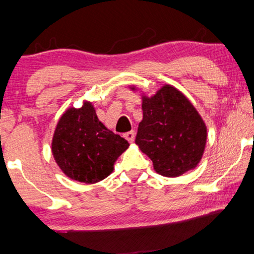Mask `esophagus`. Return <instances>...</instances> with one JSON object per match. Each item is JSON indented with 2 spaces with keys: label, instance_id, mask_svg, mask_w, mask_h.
Returning a JSON list of instances; mask_svg holds the SVG:
<instances>
[{
  "label": "esophagus",
  "instance_id": "34e87169",
  "mask_svg": "<svg viewBox=\"0 0 254 254\" xmlns=\"http://www.w3.org/2000/svg\"><path fill=\"white\" fill-rule=\"evenodd\" d=\"M135 136H136L135 131H129V132H127V133H125V135H124L125 138L129 140L130 143H132L133 140H135Z\"/></svg>",
  "mask_w": 254,
  "mask_h": 254
}]
</instances>
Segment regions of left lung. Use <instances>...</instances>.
<instances>
[{
	"instance_id": "1",
	"label": "left lung",
	"mask_w": 254,
	"mask_h": 254,
	"mask_svg": "<svg viewBox=\"0 0 254 254\" xmlns=\"http://www.w3.org/2000/svg\"><path fill=\"white\" fill-rule=\"evenodd\" d=\"M142 110L136 144L155 172L177 177L194 169L203 156L207 127L188 98L166 84L154 96L142 94Z\"/></svg>"
}]
</instances>
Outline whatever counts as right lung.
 Returning a JSON list of instances; mask_svg holds the SVG:
<instances>
[{
    "instance_id": "right-lung-1",
    "label": "right lung",
    "mask_w": 254,
    "mask_h": 254,
    "mask_svg": "<svg viewBox=\"0 0 254 254\" xmlns=\"http://www.w3.org/2000/svg\"><path fill=\"white\" fill-rule=\"evenodd\" d=\"M127 148V139L98 119L91 102H85L79 109H67L52 139V154L63 173L84 183H97L108 177Z\"/></svg>"
}]
</instances>
